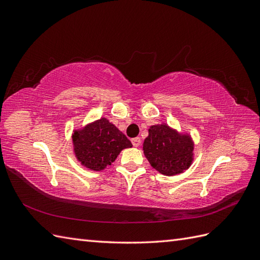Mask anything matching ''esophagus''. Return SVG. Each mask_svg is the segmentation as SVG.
<instances>
[{"instance_id":"1","label":"esophagus","mask_w":260,"mask_h":260,"mask_svg":"<svg viewBox=\"0 0 260 260\" xmlns=\"http://www.w3.org/2000/svg\"><path fill=\"white\" fill-rule=\"evenodd\" d=\"M131 142H132L133 146L138 147V146H140V144H141V139H140V138H133V139L131 140Z\"/></svg>"}]
</instances>
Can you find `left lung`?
Listing matches in <instances>:
<instances>
[{
  "mask_svg": "<svg viewBox=\"0 0 260 260\" xmlns=\"http://www.w3.org/2000/svg\"><path fill=\"white\" fill-rule=\"evenodd\" d=\"M143 149L153 168L162 175L175 176L190 167L194 147L190 137L179 135L164 123L149 128Z\"/></svg>",
  "mask_w": 260,
  "mask_h": 260,
  "instance_id": "8db88e82",
  "label": "left lung"
}]
</instances>
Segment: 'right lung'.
<instances>
[{
    "label": "right lung",
    "mask_w": 260,
    "mask_h": 260,
    "mask_svg": "<svg viewBox=\"0 0 260 260\" xmlns=\"http://www.w3.org/2000/svg\"><path fill=\"white\" fill-rule=\"evenodd\" d=\"M73 142L78 160L96 171L111 165L123 148L132 147L128 138L106 118L75 131Z\"/></svg>",
    "instance_id": "obj_1"
}]
</instances>
